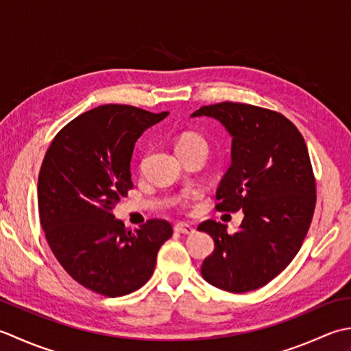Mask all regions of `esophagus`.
I'll list each match as a JSON object with an SVG mask.
<instances>
[{"label":"esophagus","mask_w":351,"mask_h":351,"mask_svg":"<svg viewBox=\"0 0 351 351\" xmlns=\"http://www.w3.org/2000/svg\"><path fill=\"white\" fill-rule=\"evenodd\" d=\"M174 230L177 233H182V234H192V233H195V227L192 224H188V223H178L174 227Z\"/></svg>","instance_id":"esophagus-1"}]
</instances>
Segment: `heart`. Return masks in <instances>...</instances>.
Returning <instances> with one entry per match:
<instances>
[{"label":"heart","instance_id":"heart-1","mask_svg":"<svg viewBox=\"0 0 351 351\" xmlns=\"http://www.w3.org/2000/svg\"><path fill=\"white\" fill-rule=\"evenodd\" d=\"M195 145H207V144L199 134L184 133V134L180 136V139H178V142H177V152H178V149L191 148V147H195Z\"/></svg>","mask_w":351,"mask_h":351}]
</instances>
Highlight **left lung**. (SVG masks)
<instances>
[{
  "label": "left lung",
  "mask_w": 351,
  "mask_h": 351,
  "mask_svg": "<svg viewBox=\"0 0 351 351\" xmlns=\"http://www.w3.org/2000/svg\"><path fill=\"white\" fill-rule=\"evenodd\" d=\"M191 117L217 119L232 136L217 209L244 212L233 234L213 219L198 226L215 242L202 276L228 292L262 288L289 265L309 230L317 191L306 142L280 113L250 104L203 106Z\"/></svg>",
  "instance_id": "8db88e82"
}]
</instances>
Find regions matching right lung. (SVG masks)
<instances>
[{"mask_svg":"<svg viewBox=\"0 0 351 351\" xmlns=\"http://www.w3.org/2000/svg\"><path fill=\"white\" fill-rule=\"evenodd\" d=\"M167 117L133 106L95 107L57 133L42 162L38 204L48 245L75 282L106 297L144 286L173 234L165 219L132 232L112 213L133 188L136 141Z\"/></svg>","mask_w":351,"mask_h":351,"instance_id":"1","label":"right lung"}]
</instances>
